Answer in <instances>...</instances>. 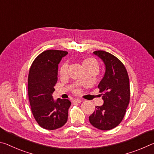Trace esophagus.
<instances>
[{
	"mask_svg": "<svg viewBox=\"0 0 154 154\" xmlns=\"http://www.w3.org/2000/svg\"><path fill=\"white\" fill-rule=\"evenodd\" d=\"M74 102H76V103H81L82 102V100H80V99H74V101H73Z\"/></svg>",
	"mask_w": 154,
	"mask_h": 154,
	"instance_id": "1",
	"label": "esophagus"
}]
</instances>
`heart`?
Segmentation results:
<instances>
[{
	"instance_id": "obj_1",
	"label": "heart",
	"mask_w": 154,
	"mask_h": 154,
	"mask_svg": "<svg viewBox=\"0 0 154 154\" xmlns=\"http://www.w3.org/2000/svg\"><path fill=\"white\" fill-rule=\"evenodd\" d=\"M83 66L84 68L87 67H92V68H95L97 70H98V68H99V65H98V63L96 61V60L94 59H85L84 61H83ZM67 69H68V65L67 63H65L63 65V66L60 68V74L61 75H65L67 74Z\"/></svg>"
}]
</instances>
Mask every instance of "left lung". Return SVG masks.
<instances>
[{
    "mask_svg": "<svg viewBox=\"0 0 154 154\" xmlns=\"http://www.w3.org/2000/svg\"><path fill=\"white\" fill-rule=\"evenodd\" d=\"M104 62L105 73L98 85L100 92L104 94V104L95 107L89 119L93 126L102 130H109L122 122L130 102V81L123 64L109 52H94Z\"/></svg>",
    "mask_w": 154,
    "mask_h": 154,
    "instance_id": "1",
    "label": "left lung"
}]
</instances>
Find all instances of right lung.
<instances>
[{
	"mask_svg": "<svg viewBox=\"0 0 154 154\" xmlns=\"http://www.w3.org/2000/svg\"><path fill=\"white\" fill-rule=\"evenodd\" d=\"M67 54L62 50H46L34 60L30 68L28 79L30 105L35 120L44 129H58L67 121L71 102L60 98L54 100L52 97L58 79V65Z\"/></svg>",
	"mask_w": 154,
	"mask_h": 154,
	"instance_id": "obj_1",
	"label": "right lung"
}]
</instances>
